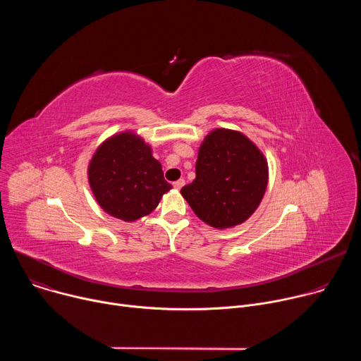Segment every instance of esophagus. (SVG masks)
<instances>
[{"label": "esophagus", "instance_id": "34e87169", "mask_svg": "<svg viewBox=\"0 0 361 361\" xmlns=\"http://www.w3.org/2000/svg\"><path fill=\"white\" fill-rule=\"evenodd\" d=\"M184 184H185V180H183V178H180V180H177L173 185H174V188L176 190H180L181 187H184Z\"/></svg>", "mask_w": 361, "mask_h": 361}]
</instances>
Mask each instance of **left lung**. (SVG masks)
Returning <instances> with one entry per match:
<instances>
[{
    "mask_svg": "<svg viewBox=\"0 0 361 361\" xmlns=\"http://www.w3.org/2000/svg\"><path fill=\"white\" fill-rule=\"evenodd\" d=\"M267 184L263 151L241 131L214 128L198 148L195 178L181 188V195L201 221L226 230L252 216Z\"/></svg>",
    "mask_w": 361,
    "mask_h": 361,
    "instance_id": "8db88e82",
    "label": "left lung"
}]
</instances>
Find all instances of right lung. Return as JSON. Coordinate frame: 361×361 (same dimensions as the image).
Wrapping results in <instances>:
<instances>
[{
	"label": "right lung",
	"instance_id": "obj_1",
	"mask_svg": "<svg viewBox=\"0 0 361 361\" xmlns=\"http://www.w3.org/2000/svg\"><path fill=\"white\" fill-rule=\"evenodd\" d=\"M90 188L109 216L133 223L151 214L173 185L152 148L133 130L116 133L94 151L87 169Z\"/></svg>",
	"mask_w": 361,
	"mask_h": 361
}]
</instances>
